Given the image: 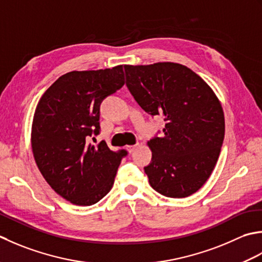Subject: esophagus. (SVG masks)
Wrapping results in <instances>:
<instances>
[{
    "label": "esophagus",
    "instance_id": "esophagus-1",
    "mask_svg": "<svg viewBox=\"0 0 262 262\" xmlns=\"http://www.w3.org/2000/svg\"><path fill=\"white\" fill-rule=\"evenodd\" d=\"M137 148H138V145H131V146H126V147H125L126 150L129 151L130 154H131V152H133V151H135Z\"/></svg>",
    "mask_w": 262,
    "mask_h": 262
}]
</instances>
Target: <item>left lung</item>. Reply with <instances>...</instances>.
<instances>
[{"mask_svg": "<svg viewBox=\"0 0 262 262\" xmlns=\"http://www.w3.org/2000/svg\"><path fill=\"white\" fill-rule=\"evenodd\" d=\"M124 71L126 86L141 108L166 122L164 136L148 141L152 157L145 172L151 188L168 198L195 193L221 154L225 119L220 99L182 64L124 66Z\"/></svg>", "mask_w": 262, "mask_h": 262, "instance_id": "obj_1", "label": "left lung"}]
</instances>
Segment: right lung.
Wrapping results in <instances>:
<instances>
[{
	"label": "right lung",
	"mask_w": 262,
	"mask_h": 262,
	"mask_svg": "<svg viewBox=\"0 0 262 262\" xmlns=\"http://www.w3.org/2000/svg\"><path fill=\"white\" fill-rule=\"evenodd\" d=\"M123 67L63 74L41 96L31 125V149L46 182L77 206H92L108 193L125 150L112 151L99 133L101 100L123 87Z\"/></svg>",
	"instance_id": "obj_1"
}]
</instances>
